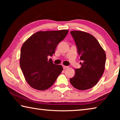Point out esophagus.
<instances>
[{"label":"esophagus","mask_w":120,"mask_h":120,"mask_svg":"<svg viewBox=\"0 0 120 120\" xmlns=\"http://www.w3.org/2000/svg\"><path fill=\"white\" fill-rule=\"evenodd\" d=\"M63 68H64V69H67L69 68L68 66H63Z\"/></svg>","instance_id":"obj_1"}]
</instances>
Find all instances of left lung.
I'll use <instances>...</instances> for the list:
<instances>
[{
	"instance_id": "8db88e82",
	"label": "left lung",
	"mask_w": 120,
	"mask_h": 120,
	"mask_svg": "<svg viewBox=\"0 0 120 120\" xmlns=\"http://www.w3.org/2000/svg\"><path fill=\"white\" fill-rule=\"evenodd\" d=\"M80 56L81 68L75 69L70 82L75 88L86 90L94 87L105 70L106 54L98 41L92 34L81 31H71Z\"/></svg>"
}]
</instances>
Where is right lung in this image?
I'll use <instances>...</instances> for the list:
<instances>
[{"label":"right lung","mask_w":120,"mask_h":120,"mask_svg":"<svg viewBox=\"0 0 120 120\" xmlns=\"http://www.w3.org/2000/svg\"><path fill=\"white\" fill-rule=\"evenodd\" d=\"M69 31H39L24 42L20 56V67L26 82L39 90L49 88L62 71L61 65L53 63L48 56L54 54L58 44L67 35Z\"/></svg>","instance_id":"1"}]
</instances>
